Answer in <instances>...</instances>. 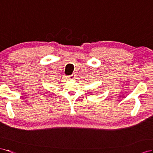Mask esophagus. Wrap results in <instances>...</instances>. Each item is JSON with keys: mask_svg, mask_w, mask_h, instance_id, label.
<instances>
[{"mask_svg": "<svg viewBox=\"0 0 153 153\" xmlns=\"http://www.w3.org/2000/svg\"><path fill=\"white\" fill-rule=\"evenodd\" d=\"M74 75H71V76H68L67 78H68V79H74Z\"/></svg>", "mask_w": 153, "mask_h": 153, "instance_id": "34e87169", "label": "esophagus"}]
</instances>
